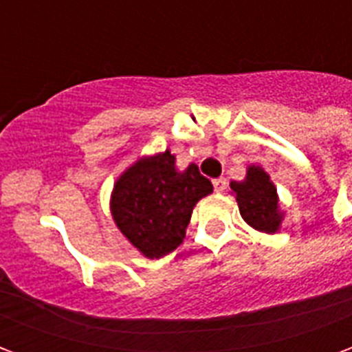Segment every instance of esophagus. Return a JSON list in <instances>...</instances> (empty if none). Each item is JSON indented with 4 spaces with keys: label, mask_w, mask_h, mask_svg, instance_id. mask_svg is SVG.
<instances>
[{
    "label": "esophagus",
    "mask_w": 352,
    "mask_h": 352,
    "mask_svg": "<svg viewBox=\"0 0 352 352\" xmlns=\"http://www.w3.org/2000/svg\"><path fill=\"white\" fill-rule=\"evenodd\" d=\"M213 186L217 192H224L226 190V186H228V183H226V179H224V177H219V179H214L213 181Z\"/></svg>",
    "instance_id": "esophagus-1"
}]
</instances>
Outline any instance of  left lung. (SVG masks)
<instances>
[{
  "label": "left lung",
  "mask_w": 352,
  "mask_h": 352,
  "mask_svg": "<svg viewBox=\"0 0 352 352\" xmlns=\"http://www.w3.org/2000/svg\"><path fill=\"white\" fill-rule=\"evenodd\" d=\"M230 188L234 190L243 221L258 232L273 234L280 226L279 199L277 188L270 181V175L258 166L247 169L245 181H232Z\"/></svg>",
  "instance_id": "left-lung-1"
}]
</instances>
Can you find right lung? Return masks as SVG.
Returning <instances> with one entry per match:
<instances>
[{
    "instance_id": "add662e5",
    "label": "right lung",
    "mask_w": 352,
    "mask_h": 352,
    "mask_svg": "<svg viewBox=\"0 0 352 352\" xmlns=\"http://www.w3.org/2000/svg\"><path fill=\"white\" fill-rule=\"evenodd\" d=\"M213 192L196 164L177 171L166 153L135 162L116 181L111 213L116 226L146 258H162L183 243L192 209Z\"/></svg>"
}]
</instances>
